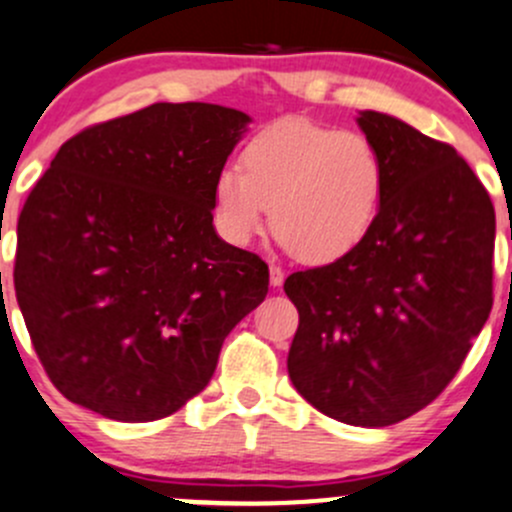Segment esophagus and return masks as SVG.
Listing matches in <instances>:
<instances>
[{
	"mask_svg": "<svg viewBox=\"0 0 512 512\" xmlns=\"http://www.w3.org/2000/svg\"><path fill=\"white\" fill-rule=\"evenodd\" d=\"M268 271H271V286L273 288L283 286V281H286V273H283V268L281 266H273V263H271V268H268Z\"/></svg>",
	"mask_w": 512,
	"mask_h": 512,
	"instance_id": "esophagus-1",
	"label": "esophagus"
}]
</instances>
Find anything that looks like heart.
I'll use <instances>...</instances> for the list:
<instances>
[{
	"label": "heart",
	"instance_id": "1",
	"mask_svg": "<svg viewBox=\"0 0 512 512\" xmlns=\"http://www.w3.org/2000/svg\"><path fill=\"white\" fill-rule=\"evenodd\" d=\"M384 192L377 145L355 130L288 118L258 133L241 152V172L214 179V221L234 246L266 229L300 261L350 254L372 229Z\"/></svg>",
	"mask_w": 512,
	"mask_h": 512
}]
</instances>
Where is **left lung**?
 <instances>
[{
    "label": "left lung",
    "mask_w": 512,
    "mask_h": 512,
    "mask_svg": "<svg viewBox=\"0 0 512 512\" xmlns=\"http://www.w3.org/2000/svg\"><path fill=\"white\" fill-rule=\"evenodd\" d=\"M357 123L382 202L350 254L283 283L300 315L288 374L330 419L389 426L444 392L491 315L495 212L451 145L374 110Z\"/></svg>",
    "instance_id": "left-lung-1"
}]
</instances>
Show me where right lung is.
Wrapping results in <instances>:
<instances>
[{
	"instance_id": "add662e5",
	"label": "right lung",
	"mask_w": 512,
	"mask_h": 512,
	"mask_svg": "<svg viewBox=\"0 0 512 512\" xmlns=\"http://www.w3.org/2000/svg\"><path fill=\"white\" fill-rule=\"evenodd\" d=\"M251 118L155 103L61 145L17 224L14 288L63 397L155 421L202 392L268 266L214 231V179Z\"/></svg>"
}]
</instances>
